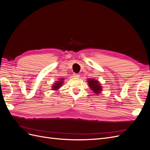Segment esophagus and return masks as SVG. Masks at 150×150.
<instances>
[{"label":"esophagus","mask_w":150,"mask_h":150,"mask_svg":"<svg viewBox=\"0 0 150 150\" xmlns=\"http://www.w3.org/2000/svg\"><path fill=\"white\" fill-rule=\"evenodd\" d=\"M73 76L74 77V78H79V77H80V75H79V74H76V73H74V74H73Z\"/></svg>","instance_id":"1"}]
</instances>
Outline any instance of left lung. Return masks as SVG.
<instances>
[{
	"instance_id": "obj_1",
	"label": "left lung",
	"mask_w": 150,
	"mask_h": 150,
	"mask_svg": "<svg viewBox=\"0 0 150 150\" xmlns=\"http://www.w3.org/2000/svg\"><path fill=\"white\" fill-rule=\"evenodd\" d=\"M88 83L89 84V88L93 91V93L95 95H98L103 91V88L101 83H99L98 80H96L93 78L88 79Z\"/></svg>"
}]
</instances>
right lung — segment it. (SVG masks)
I'll return each instance as SVG.
<instances>
[{
    "label": "right lung",
    "mask_w": 150,
    "mask_h": 150,
    "mask_svg": "<svg viewBox=\"0 0 150 150\" xmlns=\"http://www.w3.org/2000/svg\"><path fill=\"white\" fill-rule=\"evenodd\" d=\"M64 79L60 78L58 81H57L56 82H54V84L51 86L52 90H53V91L59 90V89L62 86L63 82H64Z\"/></svg>",
    "instance_id": "obj_1"
}]
</instances>
